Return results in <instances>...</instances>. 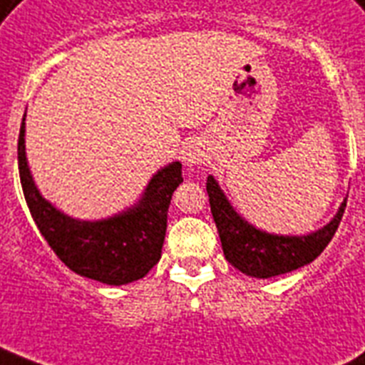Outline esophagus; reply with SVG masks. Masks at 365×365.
<instances>
[{
  "label": "esophagus",
  "instance_id": "obj_1",
  "mask_svg": "<svg viewBox=\"0 0 365 365\" xmlns=\"http://www.w3.org/2000/svg\"><path fill=\"white\" fill-rule=\"evenodd\" d=\"M183 160H185L187 164H197L201 158H199V155H197L195 151H185L183 153Z\"/></svg>",
  "mask_w": 365,
  "mask_h": 365
}]
</instances>
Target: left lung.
<instances>
[{"label":"left lung","mask_w":365,"mask_h":365,"mask_svg":"<svg viewBox=\"0 0 365 365\" xmlns=\"http://www.w3.org/2000/svg\"><path fill=\"white\" fill-rule=\"evenodd\" d=\"M207 193L226 260L243 274L262 279L293 272L318 258L337 232L346 208L344 201L337 216L312 235L283 237L258 232L239 218L212 176L207 178Z\"/></svg>","instance_id":"obj_1"}]
</instances>
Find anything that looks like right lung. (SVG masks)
Listing matches in <instances>:
<instances>
[{
	"label": "right lung",
	"instance_id": "1",
	"mask_svg": "<svg viewBox=\"0 0 365 365\" xmlns=\"http://www.w3.org/2000/svg\"><path fill=\"white\" fill-rule=\"evenodd\" d=\"M19 174L36 226L72 272L107 285H124L141 279L160 260L172 193L183 182L180 163L153 176L138 207L101 222L68 218L41 197L24 155V120L19 133Z\"/></svg>",
	"mask_w": 365,
	"mask_h": 365
}]
</instances>
